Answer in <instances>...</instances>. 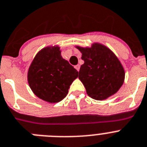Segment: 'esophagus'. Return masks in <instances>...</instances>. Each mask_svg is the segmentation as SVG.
Segmentation results:
<instances>
[{
	"label": "esophagus",
	"instance_id": "34e87169",
	"mask_svg": "<svg viewBox=\"0 0 147 147\" xmlns=\"http://www.w3.org/2000/svg\"><path fill=\"white\" fill-rule=\"evenodd\" d=\"M75 68L76 69V70H77V71H80V65H76V66H75Z\"/></svg>",
	"mask_w": 147,
	"mask_h": 147
}]
</instances>
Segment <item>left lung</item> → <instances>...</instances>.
Here are the masks:
<instances>
[{
  "mask_svg": "<svg viewBox=\"0 0 147 147\" xmlns=\"http://www.w3.org/2000/svg\"><path fill=\"white\" fill-rule=\"evenodd\" d=\"M84 61L79 79L90 97L104 100L119 91L125 80V71L116 55L105 45L93 43L91 47L76 46Z\"/></svg>",
  "mask_w": 147,
  "mask_h": 147,
  "instance_id": "8db88e82",
  "label": "left lung"
}]
</instances>
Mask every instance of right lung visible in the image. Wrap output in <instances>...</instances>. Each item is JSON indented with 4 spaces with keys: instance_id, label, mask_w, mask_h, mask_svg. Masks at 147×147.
Instances as JSON below:
<instances>
[{
    "instance_id": "add662e5",
    "label": "right lung",
    "mask_w": 147,
    "mask_h": 147,
    "mask_svg": "<svg viewBox=\"0 0 147 147\" xmlns=\"http://www.w3.org/2000/svg\"><path fill=\"white\" fill-rule=\"evenodd\" d=\"M78 71L61 56L57 45L37 53L27 72V81L36 96L50 103L60 102L68 93Z\"/></svg>"
}]
</instances>
